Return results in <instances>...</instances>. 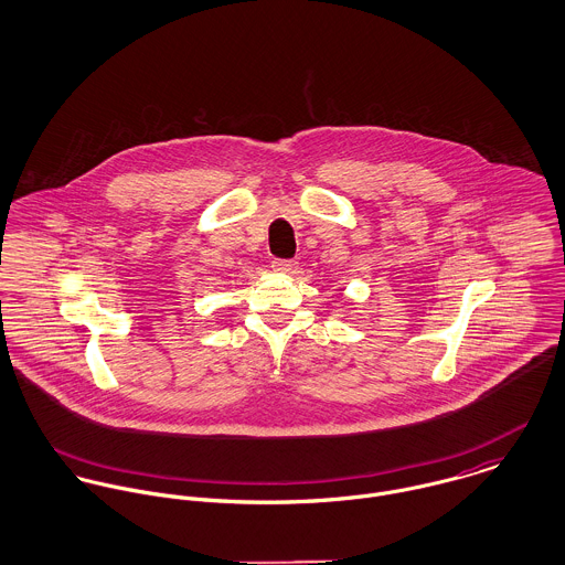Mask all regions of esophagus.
I'll return each instance as SVG.
<instances>
[{
	"mask_svg": "<svg viewBox=\"0 0 565 565\" xmlns=\"http://www.w3.org/2000/svg\"><path fill=\"white\" fill-rule=\"evenodd\" d=\"M271 269L276 274H294L296 263L294 260H271Z\"/></svg>",
	"mask_w": 565,
	"mask_h": 565,
	"instance_id": "34e87169",
	"label": "esophagus"
}]
</instances>
